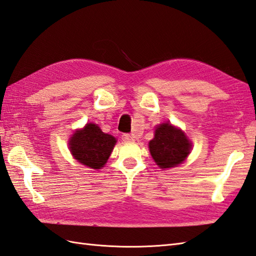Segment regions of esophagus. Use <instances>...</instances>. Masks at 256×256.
<instances>
[{
    "label": "esophagus",
    "instance_id": "obj_1",
    "mask_svg": "<svg viewBox=\"0 0 256 256\" xmlns=\"http://www.w3.org/2000/svg\"><path fill=\"white\" fill-rule=\"evenodd\" d=\"M122 140L124 142H134V136L130 135V134H128V133H124L122 135Z\"/></svg>",
    "mask_w": 256,
    "mask_h": 256
}]
</instances>
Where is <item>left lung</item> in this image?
Masks as SVG:
<instances>
[{"label": "left lung", "instance_id": "obj_1", "mask_svg": "<svg viewBox=\"0 0 256 256\" xmlns=\"http://www.w3.org/2000/svg\"><path fill=\"white\" fill-rule=\"evenodd\" d=\"M191 150V142L181 130L169 123H162L156 128L155 138L150 142V150L156 164L162 169L176 167L186 160Z\"/></svg>", "mask_w": 256, "mask_h": 256}]
</instances>
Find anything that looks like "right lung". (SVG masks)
Returning a JSON list of instances; mask_svg holds the SVG:
<instances>
[{"label":"right lung","instance_id":"obj_1","mask_svg":"<svg viewBox=\"0 0 256 256\" xmlns=\"http://www.w3.org/2000/svg\"><path fill=\"white\" fill-rule=\"evenodd\" d=\"M116 138L106 134L96 124L89 123L80 130H76L70 140V150L78 162L89 168L100 169L111 155L116 145Z\"/></svg>","mask_w":256,"mask_h":256}]
</instances>
